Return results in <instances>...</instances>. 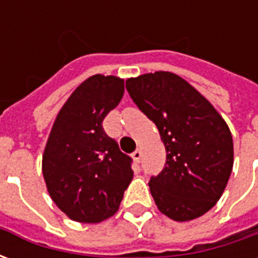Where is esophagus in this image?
Segmentation results:
<instances>
[{
    "mask_svg": "<svg viewBox=\"0 0 258 258\" xmlns=\"http://www.w3.org/2000/svg\"><path fill=\"white\" fill-rule=\"evenodd\" d=\"M141 156H142V152H141L140 149H137V151H135L134 153H133V155H131V157H133V159H134V162H135V163H140Z\"/></svg>",
    "mask_w": 258,
    "mask_h": 258,
    "instance_id": "obj_1",
    "label": "esophagus"
}]
</instances>
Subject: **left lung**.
I'll return each mask as SVG.
<instances>
[{"mask_svg": "<svg viewBox=\"0 0 258 258\" xmlns=\"http://www.w3.org/2000/svg\"><path fill=\"white\" fill-rule=\"evenodd\" d=\"M131 99L156 124L166 164L149 181L157 209L174 221L203 216L221 198L233 167L225 120L195 87L171 72L125 81Z\"/></svg>", "mask_w": 258, "mask_h": 258, "instance_id": "obj_1", "label": "left lung"}]
</instances>
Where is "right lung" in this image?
I'll use <instances>...</instances> for the list:
<instances>
[{"label": "right lung", "mask_w": 258, "mask_h": 258, "mask_svg": "<svg viewBox=\"0 0 258 258\" xmlns=\"http://www.w3.org/2000/svg\"><path fill=\"white\" fill-rule=\"evenodd\" d=\"M123 94V79L91 76L72 92L53 121L42 175L53 203L73 221L96 224L114 216L133 179L131 157L102 127Z\"/></svg>", "instance_id": "right-lung-1"}]
</instances>
